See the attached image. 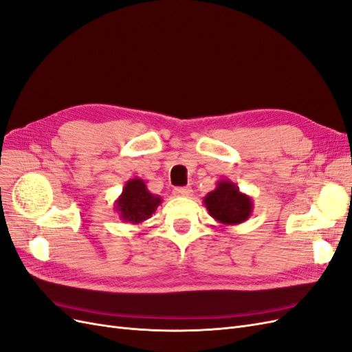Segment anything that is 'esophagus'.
<instances>
[{
  "instance_id": "34e87169",
  "label": "esophagus",
  "mask_w": 352,
  "mask_h": 352,
  "mask_svg": "<svg viewBox=\"0 0 352 352\" xmlns=\"http://www.w3.org/2000/svg\"><path fill=\"white\" fill-rule=\"evenodd\" d=\"M173 194L176 197H190V195H192V189H190V188H176L173 190Z\"/></svg>"
}]
</instances>
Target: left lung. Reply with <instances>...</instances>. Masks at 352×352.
Here are the masks:
<instances>
[{
	"label": "left lung",
	"mask_w": 352,
	"mask_h": 352,
	"mask_svg": "<svg viewBox=\"0 0 352 352\" xmlns=\"http://www.w3.org/2000/svg\"><path fill=\"white\" fill-rule=\"evenodd\" d=\"M204 206L208 214L220 225L236 226L251 217L254 202L250 195L241 192L230 179H221L204 197Z\"/></svg>",
	"instance_id": "8db88e82"
}]
</instances>
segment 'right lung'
<instances>
[{
    "label": "right lung",
    "mask_w": 352,
    "mask_h": 352,
    "mask_svg": "<svg viewBox=\"0 0 352 352\" xmlns=\"http://www.w3.org/2000/svg\"><path fill=\"white\" fill-rule=\"evenodd\" d=\"M163 199L148 190L142 179L127 180L120 197L116 199L114 208L120 220L131 225H141L150 219Z\"/></svg>",
    "instance_id": "right-lung-1"
}]
</instances>
